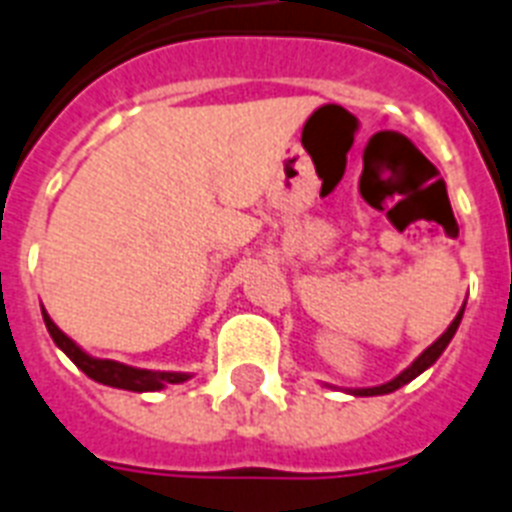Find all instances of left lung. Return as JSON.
<instances>
[{"instance_id": "8db88e82", "label": "left lung", "mask_w": 512, "mask_h": 512, "mask_svg": "<svg viewBox=\"0 0 512 512\" xmlns=\"http://www.w3.org/2000/svg\"><path fill=\"white\" fill-rule=\"evenodd\" d=\"M462 311H465V308H462ZM462 311L457 313V319H454L452 324H449V329H446L444 335L438 337V340L433 342V345H430V348L425 350V353H422V356L417 358V361H414V364L409 366V369H406V372L398 374L396 380L385 382V385H380V388H361V390H353V393H356V396H382V393H393V390H398V388H401V385H406V382H409V380H414L417 374L425 372V369H428L430 364H436V358L441 356V353H444V348H446V345H449V340H452V337H454L457 327H460Z\"/></svg>"}]
</instances>
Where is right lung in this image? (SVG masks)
I'll return each instance as SVG.
<instances>
[{"instance_id":"right-lung-1","label":"right lung","mask_w":512,"mask_h":512,"mask_svg":"<svg viewBox=\"0 0 512 512\" xmlns=\"http://www.w3.org/2000/svg\"><path fill=\"white\" fill-rule=\"evenodd\" d=\"M44 324H47V332L55 340L63 353H66L71 361H74L79 369H82L87 377H92L95 382H103V385H111V388H122V390H135V393H146V390H159L164 385H175V382L188 380V374H177V372H151V369H135V366H124L116 364V361H108V358H92L87 356L74 340H68L63 332H60L52 319L44 313Z\"/></svg>"}]
</instances>
